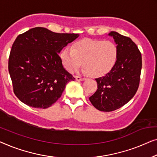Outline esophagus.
Returning <instances> with one entry per match:
<instances>
[{"instance_id":"1","label":"esophagus","mask_w":157,"mask_h":157,"mask_svg":"<svg viewBox=\"0 0 157 157\" xmlns=\"http://www.w3.org/2000/svg\"><path fill=\"white\" fill-rule=\"evenodd\" d=\"M75 79L78 81H84L85 79V78H81V77H79V76H75Z\"/></svg>"}]
</instances>
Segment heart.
I'll return each mask as SVG.
<instances>
[{
	"label": "heart",
	"instance_id": "obj_1",
	"mask_svg": "<svg viewBox=\"0 0 157 157\" xmlns=\"http://www.w3.org/2000/svg\"><path fill=\"white\" fill-rule=\"evenodd\" d=\"M62 63L66 70L72 72L82 65V72L92 77L107 74L115 65L117 48L109 40L84 38L66 47L60 53Z\"/></svg>",
	"mask_w": 157,
	"mask_h": 157
}]
</instances>
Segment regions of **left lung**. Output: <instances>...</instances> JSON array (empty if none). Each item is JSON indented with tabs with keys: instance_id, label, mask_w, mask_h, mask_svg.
Instances as JSON below:
<instances>
[{
	"instance_id": "8db88e82",
	"label": "left lung",
	"mask_w": 157,
	"mask_h": 157,
	"mask_svg": "<svg viewBox=\"0 0 157 157\" xmlns=\"http://www.w3.org/2000/svg\"><path fill=\"white\" fill-rule=\"evenodd\" d=\"M117 48V59L110 72L96 78L98 90L90 97L96 109L112 112L127 104L137 91L142 70V55L129 37L112 31Z\"/></svg>"
}]
</instances>
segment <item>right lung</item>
I'll return each instance as SVG.
<instances>
[{"label": "right lung", "mask_w": 157, "mask_h": 157, "mask_svg": "<svg viewBox=\"0 0 157 157\" xmlns=\"http://www.w3.org/2000/svg\"><path fill=\"white\" fill-rule=\"evenodd\" d=\"M79 35L37 27L16 37L8 71L14 93L22 102L46 109L60 98L66 85L75 78L64 68L59 54Z\"/></svg>", "instance_id": "right-lung-1"}]
</instances>
